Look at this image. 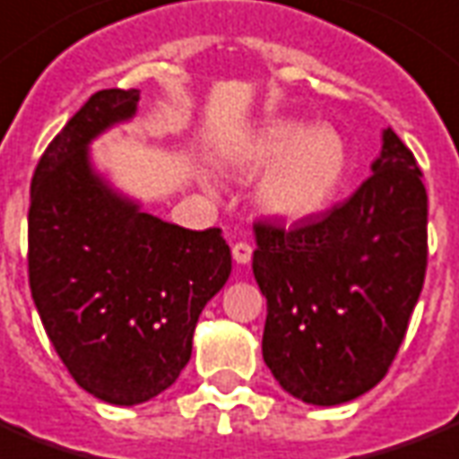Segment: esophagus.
Instances as JSON below:
<instances>
[{"label": "esophagus", "instance_id": "1", "mask_svg": "<svg viewBox=\"0 0 459 459\" xmlns=\"http://www.w3.org/2000/svg\"><path fill=\"white\" fill-rule=\"evenodd\" d=\"M230 253H233V260H236L238 264H247V262L253 260V247L247 243H236L230 247Z\"/></svg>", "mask_w": 459, "mask_h": 459}]
</instances>
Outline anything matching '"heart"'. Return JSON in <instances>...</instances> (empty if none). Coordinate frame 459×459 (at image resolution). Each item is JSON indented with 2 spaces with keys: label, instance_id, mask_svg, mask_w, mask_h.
<instances>
[{
  "label": "heart",
  "instance_id": "b5f03b06",
  "mask_svg": "<svg viewBox=\"0 0 459 459\" xmlns=\"http://www.w3.org/2000/svg\"><path fill=\"white\" fill-rule=\"evenodd\" d=\"M243 166L247 170L267 168L257 187L264 212L300 221L323 212L344 185L349 149L334 127L279 120L253 136Z\"/></svg>",
  "mask_w": 459,
  "mask_h": 459
}]
</instances>
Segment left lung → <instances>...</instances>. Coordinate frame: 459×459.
I'll return each instance as SVG.
<instances>
[{
    "label": "left lung",
    "instance_id": "8db88e82",
    "mask_svg": "<svg viewBox=\"0 0 459 459\" xmlns=\"http://www.w3.org/2000/svg\"><path fill=\"white\" fill-rule=\"evenodd\" d=\"M426 226L421 170L393 129L346 202L291 229L255 221L262 356L286 393L332 407L383 380L424 286Z\"/></svg>",
    "mask_w": 459,
    "mask_h": 459
}]
</instances>
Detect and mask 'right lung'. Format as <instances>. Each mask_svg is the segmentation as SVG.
<instances>
[{
    "mask_svg": "<svg viewBox=\"0 0 459 459\" xmlns=\"http://www.w3.org/2000/svg\"><path fill=\"white\" fill-rule=\"evenodd\" d=\"M139 91H98L38 160L28 284L55 351L86 393L142 404L178 380L199 313L230 274L221 229L173 226L117 197L86 146L136 110Z\"/></svg>",
    "mask_w": 459,
    "mask_h": 459,
    "instance_id": "1",
    "label": "right lung"
}]
</instances>
